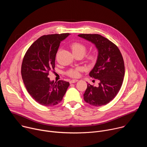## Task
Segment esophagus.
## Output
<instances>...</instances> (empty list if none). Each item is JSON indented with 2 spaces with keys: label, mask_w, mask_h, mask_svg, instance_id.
Returning a JSON list of instances; mask_svg holds the SVG:
<instances>
[{
  "label": "esophagus",
  "mask_w": 147,
  "mask_h": 147,
  "mask_svg": "<svg viewBox=\"0 0 147 147\" xmlns=\"http://www.w3.org/2000/svg\"><path fill=\"white\" fill-rule=\"evenodd\" d=\"M78 81V80H76V79H74V80H70V84L75 83V82H77Z\"/></svg>",
  "instance_id": "obj_1"
}]
</instances>
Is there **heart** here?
<instances>
[{"mask_svg":"<svg viewBox=\"0 0 147 147\" xmlns=\"http://www.w3.org/2000/svg\"><path fill=\"white\" fill-rule=\"evenodd\" d=\"M70 48L73 53L76 56H82L87 51V47L80 42H73L70 45ZM97 54L95 52H90L85 56V59L89 64H94L97 59ZM83 71V69L81 67H77L75 69H71L69 70L66 74L67 76L71 77H78L80 76V72Z\"/></svg>","mask_w":147,"mask_h":147,"instance_id":"1","label":"heart"}]
</instances>
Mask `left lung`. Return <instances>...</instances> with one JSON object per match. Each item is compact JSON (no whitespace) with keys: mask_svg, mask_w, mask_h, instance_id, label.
I'll return each instance as SVG.
<instances>
[{"mask_svg":"<svg viewBox=\"0 0 147 147\" xmlns=\"http://www.w3.org/2000/svg\"><path fill=\"white\" fill-rule=\"evenodd\" d=\"M78 36L91 42L98 50L96 63L89 75L99 80V86L87 84L84 99L94 107L105 105L115 98L122 86L125 72L123 56L115 44L100 35L82 34Z\"/></svg>","mask_w":147,"mask_h":147,"instance_id":"8db88e82","label":"left lung"}]
</instances>
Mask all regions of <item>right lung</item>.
<instances>
[{"label":"right lung","instance_id":"1","mask_svg":"<svg viewBox=\"0 0 147 147\" xmlns=\"http://www.w3.org/2000/svg\"><path fill=\"white\" fill-rule=\"evenodd\" d=\"M69 33L40 36L26 52L22 65V78L31 97L42 105L51 107L60 103L70 84L63 80L51 81L49 71L55 70V57L60 42Z\"/></svg>","mask_w":147,"mask_h":147}]
</instances>
